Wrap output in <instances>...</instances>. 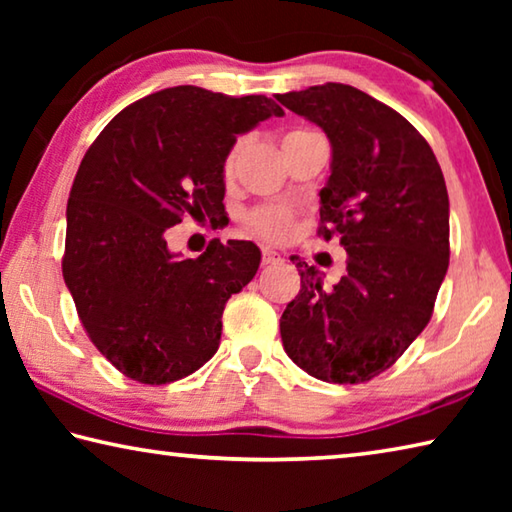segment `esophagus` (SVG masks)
Segmentation results:
<instances>
[{
	"label": "esophagus",
	"mask_w": 512,
	"mask_h": 512,
	"mask_svg": "<svg viewBox=\"0 0 512 512\" xmlns=\"http://www.w3.org/2000/svg\"><path fill=\"white\" fill-rule=\"evenodd\" d=\"M262 262H264V264H277V262H282V257H280V253H275L273 248H264Z\"/></svg>",
	"instance_id": "obj_1"
}]
</instances>
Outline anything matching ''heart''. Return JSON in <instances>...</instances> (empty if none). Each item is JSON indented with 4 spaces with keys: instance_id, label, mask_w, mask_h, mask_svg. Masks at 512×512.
I'll list each match as a JSON object with an SVG mask.
<instances>
[{
    "instance_id": "obj_1",
    "label": "heart",
    "mask_w": 512,
    "mask_h": 512,
    "mask_svg": "<svg viewBox=\"0 0 512 512\" xmlns=\"http://www.w3.org/2000/svg\"><path fill=\"white\" fill-rule=\"evenodd\" d=\"M237 155H239V144L232 146L228 158H225V167H223L225 176H230V173L235 171ZM248 223L250 228L259 232V235H264L268 239H284L291 230V214L284 210V207H262V210L250 214Z\"/></svg>"
}]
</instances>
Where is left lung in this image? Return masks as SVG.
I'll use <instances>...</instances> for the list:
<instances>
[{
    "instance_id": "8db88e82",
    "label": "left lung",
    "mask_w": 512,
    "mask_h": 512,
    "mask_svg": "<svg viewBox=\"0 0 512 512\" xmlns=\"http://www.w3.org/2000/svg\"><path fill=\"white\" fill-rule=\"evenodd\" d=\"M332 144L318 237H339L348 266L332 289L291 257L300 293L280 318L284 350L311 377L361 384L418 339L449 266V198L427 140L400 112L352 85L277 94Z\"/></svg>"
}]
</instances>
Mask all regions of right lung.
Wrapping results in <instances>:
<instances>
[{
    "label": "right lung",
    "instance_id": "obj_1",
    "mask_svg": "<svg viewBox=\"0 0 512 512\" xmlns=\"http://www.w3.org/2000/svg\"><path fill=\"white\" fill-rule=\"evenodd\" d=\"M273 115L284 112L264 94L178 85L121 110L81 160L63 277L90 341L126 377L169 384L219 350L225 302L253 280L262 253L253 241L214 239L180 259L164 232L225 210V158Z\"/></svg>",
    "mask_w": 512,
    "mask_h": 512
}]
</instances>
